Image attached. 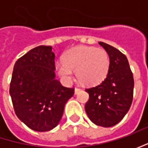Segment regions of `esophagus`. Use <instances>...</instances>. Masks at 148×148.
Segmentation results:
<instances>
[{
    "instance_id": "obj_1",
    "label": "esophagus",
    "mask_w": 148,
    "mask_h": 148,
    "mask_svg": "<svg viewBox=\"0 0 148 148\" xmlns=\"http://www.w3.org/2000/svg\"><path fill=\"white\" fill-rule=\"evenodd\" d=\"M80 90H81V88H78V87H76V88H75V94L77 95V93H78V92L80 91Z\"/></svg>"
}]
</instances>
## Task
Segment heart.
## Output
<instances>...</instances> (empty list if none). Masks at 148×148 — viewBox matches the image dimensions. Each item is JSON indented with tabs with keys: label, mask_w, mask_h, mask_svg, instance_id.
Returning <instances> with one entry per match:
<instances>
[{
	"label": "heart",
	"mask_w": 148,
	"mask_h": 148,
	"mask_svg": "<svg viewBox=\"0 0 148 148\" xmlns=\"http://www.w3.org/2000/svg\"><path fill=\"white\" fill-rule=\"evenodd\" d=\"M110 64V56L104 49L77 46L63 55L62 62L56 64V71L66 84L72 82V71H76L79 82L86 86H93L106 77Z\"/></svg>",
	"instance_id": "obj_1"
}]
</instances>
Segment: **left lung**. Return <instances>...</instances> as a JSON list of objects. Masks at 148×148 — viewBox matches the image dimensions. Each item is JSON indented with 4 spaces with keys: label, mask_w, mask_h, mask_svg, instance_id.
<instances>
[{
    "label": "left lung",
    "mask_w": 148,
    "mask_h": 148,
    "mask_svg": "<svg viewBox=\"0 0 148 148\" xmlns=\"http://www.w3.org/2000/svg\"><path fill=\"white\" fill-rule=\"evenodd\" d=\"M99 43L109 54L110 64L105 80L86 90L89 100L85 110L95 124L109 128L120 122L129 110L134 97V80L126 56L113 46Z\"/></svg>",
    "instance_id": "obj_1"
}]
</instances>
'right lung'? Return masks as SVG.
<instances>
[{
    "label": "right lung",
    "instance_id": "obj_1",
    "mask_svg": "<svg viewBox=\"0 0 148 148\" xmlns=\"http://www.w3.org/2000/svg\"><path fill=\"white\" fill-rule=\"evenodd\" d=\"M55 54L51 46H38L16 61L10 95L17 117L37 132L54 128L74 88L63 86L55 77Z\"/></svg>",
    "mask_w": 148,
    "mask_h": 148
}]
</instances>
